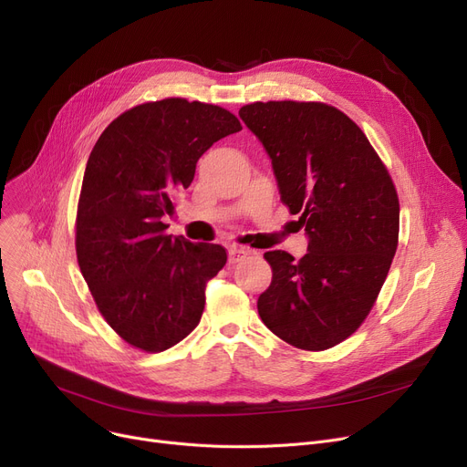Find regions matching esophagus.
Instances as JSON below:
<instances>
[{
    "instance_id": "obj_1",
    "label": "esophagus",
    "mask_w": 467,
    "mask_h": 467,
    "mask_svg": "<svg viewBox=\"0 0 467 467\" xmlns=\"http://www.w3.org/2000/svg\"><path fill=\"white\" fill-rule=\"evenodd\" d=\"M252 252L246 248H240V246H231L229 248V263H238L242 259H246Z\"/></svg>"
}]
</instances>
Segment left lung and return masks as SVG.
Instances as JSON below:
<instances>
[{
    "label": "left lung",
    "instance_id": "left-lung-1",
    "mask_svg": "<svg viewBox=\"0 0 467 467\" xmlns=\"http://www.w3.org/2000/svg\"><path fill=\"white\" fill-rule=\"evenodd\" d=\"M271 159L280 201L308 238L296 257L266 252L263 324L289 345L326 350L369 314L398 250L400 201L352 119L320 102H255L238 111Z\"/></svg>",
    "mask_w": 467,
    "mask_h": 467
}]
</instances>
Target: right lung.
Returning <instances> with one entry per match:
<instances>
[{
	"instance_id": "obj_1",
	"label": "right lung",
	"mask_w": 467,
	"mask_h": 467,
	"mask_svg": "<svg viewBox=\"0 0 467 467\" xmlns=\"http://www.w3.org/2000/svg\"><path fill=\"white\" fill-rule=\"evenodd\" d=\"M240 120L227 109L166 98L119 115L88 157L76 250L106 322L129 345L162 352L201 322L206 284L225 266L219 244L166 233L171 199L199 159Z\"/></svg>"
}]
</instances>
